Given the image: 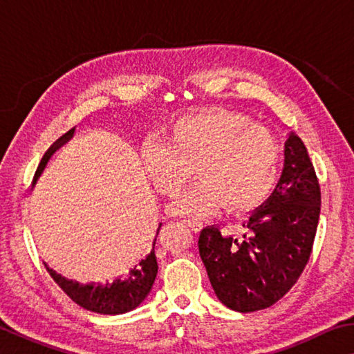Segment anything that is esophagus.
I'll return each mask as SVG.
<instances>
[{"label":"esophagus","instance_id":"34e87169","mask_svg":"<svg viewBox=\"0 0 354 354\" xmlns=\"http://www.w3.org/2000/svg\"><path fill=\"white\" fill-rule=\"evenodd\" d=\"M184 223L187 225L192 231H200L201 230V226H203V223L200 220H195V218H187V220H184Z\"/></svg>","mask_w":354,"mask_h":354}]
</instances>
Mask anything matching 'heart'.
I'll return each instance as SVG.
<instances>
[{
	"mask_svg": "<svg viewBox=\"0 0 354 354\" xmlns=\"http://www.w3.org/2000/svg\"><path fill=\"white\" fill-rule=\"evenodd\" d=\"M286 149L277 137L242 113L212 109L183 115L143 147V164L151 183L175 195L192 176L198 183L173 203L183 215H206L225 203L227 211L262 205L283 176Z\"/></svg>",
	"mask_w": 354,
	"mask_h": 354,
	"instance_id": "heart-1",
	"label": "heart"
}]
</instances>
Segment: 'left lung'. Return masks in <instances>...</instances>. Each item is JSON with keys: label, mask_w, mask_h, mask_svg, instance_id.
I'll return each mask as SVG.
<instances>
[{"label": "left lung", "mask_w": 354, "mask_h": 354, "mask_svg": "<svg viewBox=\"0 0 354 354\" xmlns=\"http://www.w3.org/2000/svg\"><path fill=\"white\" fill-rule=\"evenodd\" d=\"M319 217V178L303 140L292 134L281 181L243 223V234L223 236L214 225L200 232V256L220 301L239 313L279 301L306 267Z\"/></svg>", "instance_id": "8db88e82"}]
</instances>
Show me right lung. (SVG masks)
I'll list each match as a JSON object with an SVG mask.
<instances>
[{
  "mask_svg": "<svg viewBox=\"0 0 354 354\" xmlns=\"http://www.w3.org/2000/svg\"><path fill=\"white\" fill-rule=\"evenodd\" d=\"M71 136H73V131H68L67 134H64L61 139L56 142L55 147L48 149V153L45 154V158L40 164V170L45 167L48 158L56 151V148L59 145H62L64 142H67ZM160 226L162 225H159L158 236ZM158 236L154 239L151 251H149L147 256H143L142 259L136 261L133 266L124 268L117 278L106 281V283H76V281L61 277V274L45 266L46 272L50 273V277L53 279H55V283L61 287L76 304H80L84 309L104 315L128 313V310L139 306L143 299L147 298L153 287L156 274H158V259H156L154 253Z\"/></svg>",
  "mask_w": 354,
  "mask_h": 354,
  "instance_id": "add662e5",
  "label": "right lung"
}]
</instances>
